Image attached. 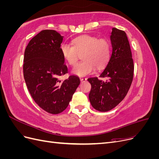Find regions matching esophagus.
Wrapping results in <instances>:
<instances>
[{"mask_svg": "<svg viewBox=\"0 0 159 159\" xmlns=\"http://www.w3.org/2000/svg\"><path fill=\"white\" fill-rule=\"evenodd\" d=\"M80 81H81V82H84V81H87V78H81Z\"/></svg>", "mask_w": 159, "mask_h": 159, "instance_id": "esophagus-1", "label": "esophagus"}]
</instances>
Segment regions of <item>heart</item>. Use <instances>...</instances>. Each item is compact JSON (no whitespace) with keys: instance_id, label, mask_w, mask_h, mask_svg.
Here are the masks:
<instances>
[{"instance_id":"obj_1","label":"heart","mask_w":159,"mask_h":159,"mask_svg":"<svg viewBox=\"0 0 159 159\" xmlns=\"http://www.w3.org/2000/svg\"><path fill=\"white\" fill-rule=\"evenodd\" d=\"M71 45L64 42L60 46V51L66 61L70 66L75 65L80 55H81L83 60L72 70V72L78 75L92 73L95 67L97 69L102 68L109 60L111 46L107 38L83 35L72 40Z\"/></svg>"}]
</instances>
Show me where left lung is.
Here are the masks:
<instances>
[{
    "label": "left lung",
    "mask_w": 159,
    "mask_h": 159,
    "mask_svg": "<svg viewBox=\"0 0 159 159\" xmlns=\"http://www.w3.org/2000/svg\"><path fill=\"white\" fill-rule=\"evenodd\" d=\"M112 51L106 67L99 78H89L91 89L89 99L92 107L99 111H108L121 102L131 87L133 79L134 64L126 33L112 28L110 36Z\"/></svg>",
    "instance_id": "1"
}]
</instances>
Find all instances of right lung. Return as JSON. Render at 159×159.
Instances as JSON below:
<instances>
[{"instance_id": "1", "label": "right lung", "mask_w": 159, "mask_h": 159, "mask_svg": "<svg viewBox=\"0 0 159 159\" xmlns=\"http://www.w3.org/2000/svg\"><path fill=\"white\" fill-rule=\"evenodd\" d=\"M58 32L44 30L28 43L24 56L23 74L27 88L34 102L46 112L58 114L64 111L80 84L78 76L70 75L60 51L63 40Z\"/></svg>"}]
</instances>
